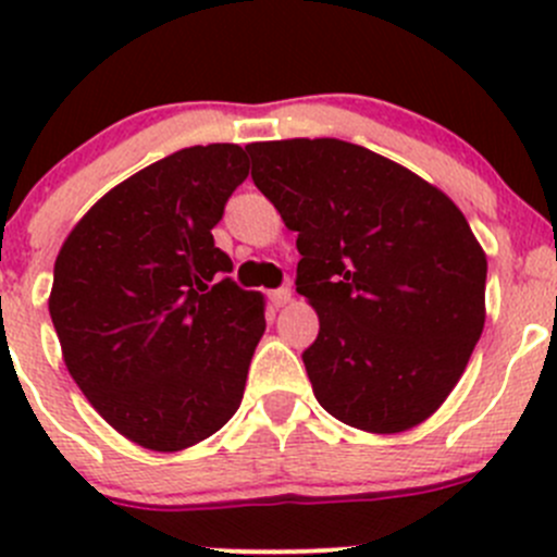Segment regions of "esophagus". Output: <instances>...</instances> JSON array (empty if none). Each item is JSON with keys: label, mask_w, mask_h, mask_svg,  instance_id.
Returning <instances> with one entry per match:
<instances>
[{"label": "esophagus", "mask_w": 557, "mask_h": 557, "mask_svg": "<svg viewBox=\"0 0 557 557\" xmlns=\"http://www.w3.org/2000/svg\"><path fill=\"white\" fill-rule=\"evenodd\" d=\"M269 301H272L274 307H285L290 301V288H277L269 294Z\"/></svg>", "instance_id": "obj_1"}]
</instances>
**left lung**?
Instances as JSON below:
<instances>
[{"instance_id": "obj_1", "label": "left lung", "mask_w": 557, "mask_h": 557, "mask_svg": "<svg viewBox=\"0 0 557 557\" xmlns=\"http://www.w3.org/2000/svg\"><path fill=\"white\" fill-rule=\"evenodd\" d=\"M252 183L301 252L296 290L314 307L305 350L314 398L369 434L429 420L485 329L487 258L445 190L342 139L247 145Z\"/></svg>"}]
</instances>
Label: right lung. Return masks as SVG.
Segmentation results:
<instances>
[{
    "label": "right lung",
    "instance_id": "right-lung-1",
    "mask_svg": "<svg viewBox=\"0 0 557 557\" xmlns=\"http://www.w3.org/2000/svg\"><path fill=\"white\" fill-rule=\"evenodd\" d=\"M247 172L239 145L177 150L107 190L55 256L48 310L66 369L145 450L199 445L243 401L267 305L226 277L212 228Z\"/></svg>",
    "mask_w": 557,
    "mask_h": 557
}]
</instances>
